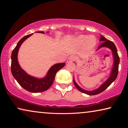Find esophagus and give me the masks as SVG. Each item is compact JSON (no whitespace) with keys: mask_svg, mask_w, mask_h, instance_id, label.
Returning a JSON list of instances; mask_svg holds the SVG:
<instances>
[{"mask_svg":"<svg viewBox=\"0 0 128 128\" xmlns=\"http://www.w3.org/2000/svg\"><path fill=\"white\" fill-rule=\"evenodd\" d=\"M76 56L74 55L70 56L68 58V59H67V62H68V63H70V62H74L76 60Z\"/></svg>","mask_w":128,"mask_h":128,"instance_id":"esophagus-1","label":"esophagus"}]
</instances>
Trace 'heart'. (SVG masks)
Wrapping results in <instances>:
<instances>
[{
  "mask_svg": "<svg viewBox=\"0 0 128 128\" xmlns=\"http://www.w3.org/2000/svg\"><path fill=\"white\" fill-rule=\"evenodd\" d=\"M73 44L78 47H83L86 45L88 50L92 49L96 45V40L94 36L81 35L73 40Z\"/></svg>",
  "mask_w": 128,
  "mask_h": 128,
  "instance_id": "heart-1",
  "label": "heart"
}]
</instances>
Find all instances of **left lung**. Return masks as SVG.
I'll return each mask as SVG.
<instances>
[{"mask_svg": "<svg viewBox=\"0 0 128 128\" xmlns=\"http://www.w3.org/2000/svg\"><path fill=\"white\" fill-rule=\"evenodd\" d=\"M99 40H100V42H102L103 43L99 46L98 49L96 50V51L98 50L99 49L102 48V47H107V48H108L111 50L112 52V56H113L114 59V64L113 66H112L111 74H110L109 78H108L104 83L102 84L98 88L92 91L85 90L81 88V87H80V86L77 85L76 82L75 81L74 79H73V83H74L75 86L76 87L77 89L80 91L81 92L89 95H97L98 94H100L102 92H103V91H104L106 88H107L108 86L111 85L112 82L116 80L118 74V64L120 63V58H119V56L118 55V50H117L116 46L112 41L108 40L107 39H106L104 36H103L102 35H100V38Z\"/></svg>", "mask_w": 128, "mask_h": 128, "instance_id": "left-lung-1", "label": "left lung"}]
</instances>
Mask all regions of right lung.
<instances>
[{
  "mask_svg": "<svg viewBox=\"0 0 128 128\" xmlns=\"http://www.w3.org/2000/svg\"><path fill=\"white\" fill-rule=\"evenodd\" d=\"M36 33L44 34V32H36ZM33 33L25 36L17 44L11 55V72L14 79L24 89L31 92H40L47 90L53 84L56 73L63 68L66 63H58L52 66L46 76L41 78L32 76L21 68L18 63L17 55L19 48L22 43Z\"/></svg>",
  "mask_w": 128,
  "mask_h": 128,
  "instance_id": "add662e5",
  "label": "right lung"
}]
</instances>
